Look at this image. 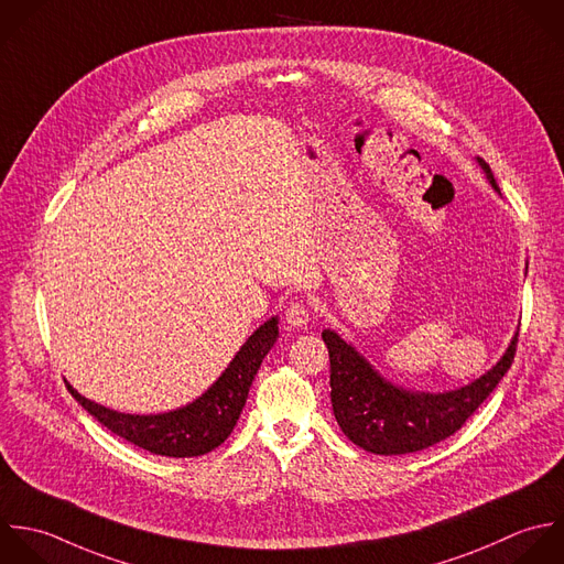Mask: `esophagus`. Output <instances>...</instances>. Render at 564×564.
<instances>
[{"label":"esophagus","mask_w":564,"mask_h":564,"mask_svg":"<svg viewBox=\"0 0 564 564\" xmlns=\"http://www.w3.org/2000/svg\"><path fill=\"white\" fill-rule=\"evenodd\" d=\"M285 321H288V325H290V327L303 329V327H307V325H310V321H312V312H310V307H307V305H303V303H292V305L288 307V312H285Z\"/></svg>","instance_id":"obj_1"}]
</instances>
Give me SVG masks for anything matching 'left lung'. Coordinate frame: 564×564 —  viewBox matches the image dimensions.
Returning a JSON list of instances; mask_svg holds the SVG:
<instances>
[{
  "instance_id": "left-lung-1",
  "label": "left lung",
  "mask_w": 564,
  "mask_h": 564,
  "mask_svg": "<svg viewBox=\"0 0 564 564\" xmlns=\"http://www.w3.org/2000/svg\"><path fill=\"white\" fill-rule=\"evenodd\" d=\"M490 186L501 195L490 164L477 158ZM329 349L332 409L343 433L373 455H409L455 435L497 389L512 367L519 332L501 360L481 378L444 393L411 391L387 380L351 343L325 329Z\"/></svg>"
}]
</instances>
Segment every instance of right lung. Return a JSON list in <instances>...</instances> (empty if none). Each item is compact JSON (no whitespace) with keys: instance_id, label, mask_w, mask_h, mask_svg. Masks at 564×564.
Here are the masks:
<instances>
[{"instance_id":"add662e5","label":"right lung","mask_w":564,"mask_h":564,"mask_svg":"<svg viewBox=\"0 0 564 564\" xmlns=\"http://www.w3.org/2000/svg\"><path fill=\"white\" fill-rule=\"evenodd\" d=\"M276 338L279 316H272L248 336L221 376L197 400L166 413H120L87 400L69 382H65V387L91 417L129 444L162 457H199L221 446L232 433L246 406L252 380Z\"/></svg>"}]
</instances>
